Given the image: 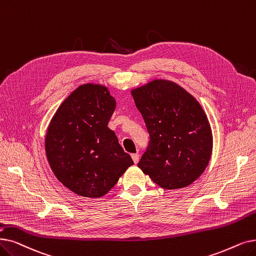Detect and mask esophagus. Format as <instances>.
<instances>
[{"mask_svg":"<svg viewBox=\"0 0 256 256\" xmlns=\"http://www.w3.org/2000/svg\"><path fill=\"white\" fill-rule=\"evenodd\" d=\"M132 158L134 163H138L139 162V154H132Z\"/></svg>","mask_w":256,"mask_h":256,"instance_id":"obj_1","label":"esophagus"}]
</instances>
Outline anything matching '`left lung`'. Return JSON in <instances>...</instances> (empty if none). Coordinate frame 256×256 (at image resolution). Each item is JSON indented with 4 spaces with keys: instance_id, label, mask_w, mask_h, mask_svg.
<instances>
[{
    "instance_id": "8db88e82",
    "label": "left lung",
    "mask_w": 256,
    "mask_h": 256,
    "mask_svg": "<svg viewBox=\"0 0 256 256\" xmlns=\"http://www.w3.org/2000/svg\"><path fill=\"white\" fill-rule=\"evenodd\" d=\"M132 94L150 134L138 166L165 190L192 184L205 170L212 148L203 108L184 88L166 80H154Z\"/></svg>"
}]
</instances>
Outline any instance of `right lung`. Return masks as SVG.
Here are the masks:
<instances>
[{
    "label": "right lung",
    "instance_id": "add662e5",
    "mask_svg": "<svg viewBox=\"0 0 256 256\" xmlns=\"http://www.w3.org/2000/svg\"><path fill=\"white\" fill-rule=\"evenodd\" d=\"M116 108L106 86L82 84L53 116L46 136V154L58 179L76 194L100 198L130 165L108 124Z\"/></svg>",
    "mask_w": 256,
    "mask_h": 256
}]
</instances>
